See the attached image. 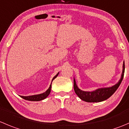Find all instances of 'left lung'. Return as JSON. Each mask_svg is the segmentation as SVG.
Masks as SVG:
<instances>
[{"instance_id":"1","label":"left lung","mask_w":129,"mask_h":129,"mask_svg":"<svg viewBox=\"0 0 129 129\" xmlns=\"http://www.w3.org/2000/svg\"><path fill=\"white\" fill-rule=\"evenodd\" d=\"M125 72V63L123 62V71H122V76L117 84L110 87H105V88H100L95 90L94 91H84L78 88L76 83V81L74 79V89L76 94L82 100L86 102L94 103V102H100L106 100L109 98L113 93L116 91V90L119 87L121 82L123 79Z\"/></svg>"}]
</instances>
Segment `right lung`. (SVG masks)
<instances>
[{
	"label": "right lung",
	"mask_w": 129,
	"mask_h": 129,
	"mask_svg": "<svg viewBox=\"0 0 129 129\" xmlns=\"http://www.w3.org/2000/svg\"><path fill=\"white\" fill-rule=\"evenodd\" d=\"M58 75V73L52 79V81L54 79H55L57 77V76ZM51 87H52V83H51L50 86L49 88L47 89V91H46L45 92H43L42 94H37V95H33V96H21V98H22L23 99L26 100L28 101H33V102H38V101L43 100L45 99L47 96L49 95V94L50 93L51 91Z\"/></svg>",
	"instance_id": "1"
}]
</instances>
